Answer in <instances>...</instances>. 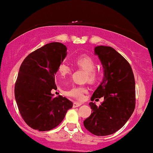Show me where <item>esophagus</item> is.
Segmentation results:
<instances>
[{"label":"esophagus","mask_w":153,"mask_h":153,"mask_svg":"<svg viewBox=\"0 0 153 153\" xmlns=\"http://www.w3.org/2000/svg\"><path fill=\"white\" fill-rule=\"evenodd\" d=\"M81 105H82L81 103H79V102H74V103H73V107H74V108H76V107L81 106Z\"/></svg>","instance_id":"obj_1"}]
</instances>
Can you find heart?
Returning <instances> with one entry per match:
<instances>
[{
	"mask_svg": "<svg viewBox=\"0 0 153 153\" xmlns=\"http://www.w3.org/2000/svg\"><path fill=\"white\" fill-rule=\"evenodd\" d=\"M75 63L78 68L86 71V78L89 81L94 82L97 79L98 73L96 71V62L94 59L88 55H81L77 57ZM58 75L61 78H65L71 73V68L65 63H62L58 67ZM87 93V88L84 86H73L65 92L69 97L81 101L84 99L85 94Z\"/></svg>",
	"mask_w": 153,
	"mask_h": 153,
	"instance_id": "heart-1",
	"label": "heart"
}]
</instances>
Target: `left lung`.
<instances>
[{"label":"left lung","instance_id":"left-lung-1","mask_svg":"<svg viewBox=\"0 0 153 153\" xmlns=\"http://www.w3.org/2000/svg\"><path fill=\"white\" fill-rule=\"evenodd\" d=\"M103 68V78L91 97V101L103 97L99 106L90 102L91 114L84 127L96 136L112 134L130 118L135 108V81L127 60L111 47L94 49Z\"/></svg>","mask_w":153,"mask_h":153}]
</instances>
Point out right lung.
I'll list each match as a JSON object with an SVG mask.
<instances>
[{
	"mask_svg": "<svg viewBox=\"0 0 153 153\" xmlns=\"http://www.w3.org/2000/svg\"><path fill=\"white\" fill-rule=\"evenodd\" d=\"M67 55L62 43L45 45L30 53L21 65L15 83V99L27 125L39 131H49L64 119L73 102L65 97H54V75Z\"/></svg>",
	"mask_w": 153,
	"mask_h": 153,
	"instance_id": "obj_1",
	"label": "right lung"
}]
</instances>
